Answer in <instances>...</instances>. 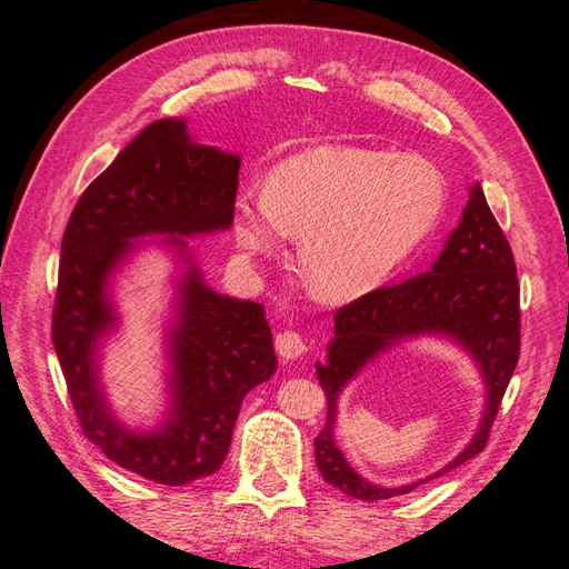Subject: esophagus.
I'll use <instances>...</instances> for the list:
<instances>
[{
	"instance_id": "34e87169",
	"label": "esophagus",
	"mask_w": 569,
	"mask_h": 569,
	"mask_svg": "<svg viewBox=\"0 0 569 569\" xmlns=\"http://www.w3.org/2000/svg\"><path fill=\"white\" fill-rule=\"evenodd\" d=\"M274 349H278V353L282 358H287V360L289 358H299L306 351V341H303V337L299 332L284 330V332H280L278 337H274Z\"/></svg>"
}]
</instances>
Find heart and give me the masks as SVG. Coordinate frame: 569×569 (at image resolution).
Here are the masks:
<instances>
[{
  "label": "heart",
  "instance_id": "obj_1",
  "mask_svg": "<svg viewBox=\"0 0 569 569\" xmlns=\"http://www.w3.org/2000/svg\"><path fill=\"white\" fill-rule=\"evenodd\" d=\"M446 203L449 187L432 161L325 144L272 166L263 194H239L232 232L249 256H274L287 237H299L297 268L308 295L349 303L408 261Z\"/></svg>",
  "mask_w": 569,
  "mask_h": 569
}]
</instances>
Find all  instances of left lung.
I'll list each match as a JSON object with an SVG mask.
<instances>
[{
    "mask_svg": "<svg viewBox=\"0 0 569 569\" xmlns=\"http://www.w3.org/2000/svg\"><path fill=\"white\" fill-rule=\"evenodd\" d=\"M432 333L456 340L478 363L488 387L473 441L441 471L403 488H377L346 462L333 441L338 396L352 377L396 342ZM520 358V282L503 230L479 182L435 266L401 284L380 287L335 316L327 360L316 363L327 396V420L316 437V462L327 485L360 501L410 493L485 451L491 422Z\"/></svg>",
    "mask_w": 569,
    "mask_h": 569,
    "instance_id": "8db88e82",
    "label": "left lung"
}]
</instances>
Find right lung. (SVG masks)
Instances as JSON below:
<instances>
[{"label": "right lung", "instance_id": "obj_1", "mask_svg": "<svg viewBox=\"0 0 569 569\" xmlns=\"http://www.w3.org/2000/svg\"><path fill=\"white\" fill-rule=\"evenodd\" d=\"M239 163L194 142L184 120H157L84 189L63 232L51 339L82 432L120 468L166 487L220 468L242 399L278 370L263 306L213 291L184 242L232 226ZM142 236H166L186 270L167 331V418L130 430L106 401L98 349L117 326L112 274Z\"/></svg>", "mask_w": 569, "mask_h": 569}]
</instances>
